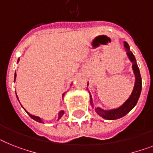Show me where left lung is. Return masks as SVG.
Masks as SVG:
<instances>
[{
	"mask_svg": "<svg viewBox=\"0 0 153 153\" xmlns=\"http://www.w3.org/2000/svg\"><path fill=\"white\" fill-rule=\"evenodd\" d=\"M123 43H124L125 48L127 51V55L129 57L130 60L133 62L132 68H133L134 73L135 74V84H134L133 92H132L130 98L118 108L108 111L101 109L100 108H95L97 113L99 116L103 117L104 119L106 120H117L124 117L125 115H127L134 107L135 106V105L137 104L138 98L140 97V94H141V91H142V77H141L139 69L137 67V62H136L135 57L133 55V53L130 51V47L126 41H124Z\"/></svg>",
	"mask_w": 153,
	"mask_h": 153,
	"instance_id": "1",
	"label": "left lung"
}]
</instances>
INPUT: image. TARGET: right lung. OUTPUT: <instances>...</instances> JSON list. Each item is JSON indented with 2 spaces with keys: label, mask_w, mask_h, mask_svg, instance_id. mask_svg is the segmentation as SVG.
Segmentation results:
<instances>
[{
  "label": "right lung",
  "mask_w": 153,
  "mask_h": 153,
  "mask_svg": "<svg viewBox=\"0 0 153 153\" xmlns=\"http://www.w3.org/2000/svg\"><path fill=\"white\" fill-rule=\"evenodd\" d=\"M16 74H15V79H16ZM17 98H18V97H17ZM26 113H27V112H26ZM63 113H64V112H63V111H61V112H59V119H60V118H61L62 116V115H63ZM28 114H29V116H30V117H31V118H32L33 120L37 121V122H39V123H42V121H41V120H40V118H39V117H35V116H33V115H30V113H28Z\"/></svg>",
  "instance_id": "1"
}]
</instances>
